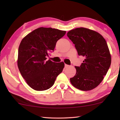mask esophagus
<instances>
[{"mask_svg":"<svg viewBox=\"0 0 120 120\" xmlns=\"http://www.w3.org/2000/svg\"><path fill=\"white\" fill-rule=\"evenodd\" d=\"M69 65H68V64H64V67L66 68H68V67H69Z\"/></svg>","mask_w":120,"mask_h":120,"instance_id":"1","label":"esophagus"}]
</instances>
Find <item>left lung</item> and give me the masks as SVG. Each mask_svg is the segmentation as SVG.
I'll use <instances>...</instances> for the list:
<instances>
[{"instance_id": "obj_1", "label": "left lung", "mask_w": 120, "mask_h": 120, "mask_svg": "<svg viewBox=\"0 0 120 120\" xmlns=\"http://www.w3.org/2000/svg\"><path fill=\"white\" fill-rule=\"evenodd\" d=\"M67 36L75 44L79 56L85 58L76 74L70 79L71 84L83 91L96 88L102 82L111 64L106 40L98 32L84 27L70 30Z\"/></svg>"}]
</instances>
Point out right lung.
Here are the masks:
<instances>
[{
    "label": "right lung",
    "mask_w": 120,
    "mask_h": 120,
    "mask_svg": "<svg viewBox=\"0 0 120 120\" xmlns=\"http://www.w3.org/2000/svg\"><path fill=\"white\" fill-rule=\"evenodd\" d=\"M66 32L51 27H39L22 39L18 52L17 65L30 87L43 91L53 85L64 67V62L55 63L46 56L53 51L58 41Z\"/></svg>",
    "instance_id": "obj_1"
}]
</instances>
